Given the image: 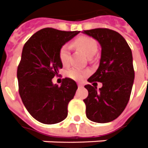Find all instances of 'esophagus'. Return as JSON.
Segmentation results:
<instances>
[{
	"mask_svg": "<svg viewBox=\"0 0 148 148\" xmlns=\"http://www.w3.org/2000/svg\"><path fill=\"white\" fill-rule=\"evenodd\" d=\"M78 87L79 88H83V84H78Z\"/></svg>",
	"mask_w": 148,
	"mask_h": 148,
	"instance_id": "34e87169",
	"label": "esophagus"
}]
</instances>
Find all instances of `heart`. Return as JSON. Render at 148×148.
Listing matches in <instances>:
<instances>
[{"mask_svg": "<svg viewBox=\"0 0 148 148\" xmlns=\"http://www.w3.org/2000/svg\"><path fill=\"white\" fill-rule=\"evenodd\" d=\"M74 45L85 53L88 57L92 56L97 51V45L96 41L88 36H80L75 40ZM60 60L64 66H67L70 60V48L68 45L61 47L59 52ZM86 73L78 69H72L67 72V76L69 78L76 80H80L85 76Z\"/></svg>", "mask_w": 148, "mask_h": 148, "instance_id": "1", "label": "heart"}]
</instances>
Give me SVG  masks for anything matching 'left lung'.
I'll list each match as a JSON object with an SVG mask.
<instances>
[{"instance_id": "8db88e82", "label": "left lung", "mask_w": 148, "mask_h": 148, "mask_svg": "<svg viewBox=\"0 0 148 148\" xmlns=\"http://www.w3.org/2000/svg\"><path fill=\"white\" fill-rule=\"evenodd\" d=\"M83 33L96 40L101 47L99 68L88 81L100 82L103 86L99 90L95 85L84 86L88 91L84 99L86 116L93 122H111L123 112L129 101L135 78L132 50L125 39L111 29L84 30Z\"/></svg>"}]
</instances>
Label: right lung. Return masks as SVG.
I'll return each mask as SVG.
<instances>
[{"mask_svg":"<svg viewBox=\"0 0 148 148\" xmlns=\"http://www.w3.org/2000/svg\"><path fill=\"white\" fill-rule=\"evenodd\" d=\"M79 32L45 28L33 34L23 47L17 68L19 93L27 111L39 122L54 124L68 116V105L77 84L64 78L59 87L52 79L63 68L59 56L61 47Z\"/></svg>","mask_w":148,"mask_h":148,"instance_id":"obj_1","label":"right lung"}]
</instances>
